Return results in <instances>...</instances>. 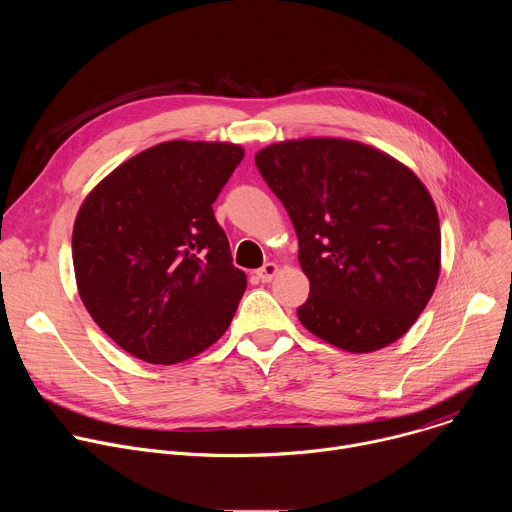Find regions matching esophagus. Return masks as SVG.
I'll list each match as a JSON object with an SVG mask.
<instances>
[{"instance_id": "34e87169", "label": "esophagus", "mask_w": 512, "mask_h": 512, "mask_svg": "<svg viewBox=\"0 0 512 512\" xmlns=\"http://www.w3.org/2000/svg\"><path fill=\"white\" fill-rule=\"evenodd\" d=\"M277 271H279L277 263H265L261 269H257V277H259L263 283H267V281H271V279L277 275Z\"/></svg>"}]
</instances>
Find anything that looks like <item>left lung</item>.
Wrapping results in <instances>:
<instances>
[{
	"label": "left lung",
	"mask_w": 512,
	"mask_h": 512,
	"mask_svg": "<svg viewBox=\"0 0 512 512\" xmlns=\"http://www.w3.org/2000/svg\"><path fill=\"white\" fill-rule=\"evenodd\" d=\"M255 164L298 233L310 279L300 322L356 354L399 340L442 267L440 218L423 182L389 154L336 137L271 143Z\"/></svg>",
	"instance_id": "1"
}]
</instances>
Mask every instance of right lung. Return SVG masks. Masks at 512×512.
I'll return each mask as SVG.
<instances>
[{
    "mask_svg": "<svg viewBox=\"0 0 512 512\" xmlns=\"http://www.w3.org/2000/svg\"><path fill=\"white\" fill-rule=\"evenodd\" d=\"M245 150L164 141L103 178L79 208L72 263L97 326L152 364L188 360L221 338L245 294L212 202Z\"/></svg>",
    "mask_w": 512,
    "mask_h": 512,
    "instance_id": "right-lung-1",
    "label": "right lung"
}]
</instances>
